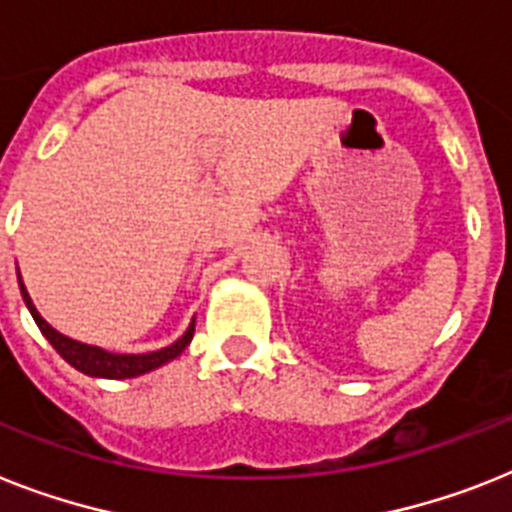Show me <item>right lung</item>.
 Returning a JSON list of instances; mask_svg holds the SVG:
<instances>
[{"label":"right lung","instance_id":"obj_1","mask_svg":"<svg viewBox=\"0 0 512 512\" xmlns=\"http://www.w3.org/2000/svg\"><path fill=\"white\" fill-rule=\"evenodd\" d=\"M20 294H23L25 307L30 309V315L36 320V325L41 328V333L46 336V341L59 351L64 362H70L72 367L80 369L83 375L90 377H109V380H127V377L145 375V372H153V369L163 367L166 362L176 359L187 346H190L192 336H195V320L190 322V328L179 341H174L166 349L150 351V354H111V351H103L98 346H88V343L72 341V338L62 336L59 330H54L44 317L38 315L36 304L30 302L28 291H25V283L20 278Z\"/></svg>","mask_w":512,"mask_h":512}]
</instances>
